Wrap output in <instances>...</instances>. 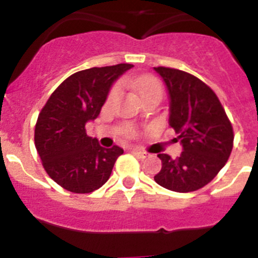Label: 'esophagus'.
<instances>
[{"instance_id": "obj_1", "label": "esophagus", "mask_w": 258, "mask_h": 258, "mask_svg": "<svg viewBox=\"0 0 258 258\" xmlns=\"http://www.w3.org/2000/svg\"><path fill=\"white\" fill-rule=\"evenodd\" d=\"M132 152L134 153V155L138 156L139 158H146L147 157V153L143 152V151H141L139 148H132Z\"/></svg>"}]
</instances>
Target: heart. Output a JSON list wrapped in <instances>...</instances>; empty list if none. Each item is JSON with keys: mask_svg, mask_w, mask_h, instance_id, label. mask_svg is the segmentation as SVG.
<instances>
[{"mask_svg": "<svg viewBox=\"0 0 258 258\" xmlns=\"http://www.w3.org/2000/svg\"><path fill=\"white\" fill-rule=\"evenodd\" d=\"M126 82L132 86H134L136 88H138L141 96H146V94L155 93L161 96L162 94V87L161 84L155 79H151V78L147 77H131L127 78ZM121 94V86L120 84H116L115 87H112L110 94H108V101L116 100L117 97Z\"/></svg>", "mask_w": 258, "mask_h": 258, "instance_id": "heart-1", "label": "heart"}]
</instances>
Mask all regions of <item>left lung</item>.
<instances>
[{"label":"left lung","instance_id":"obj_1","mask_svg":"<svg viewBox=\"0 0 258 258\" xmlns=\"http://www.w3.org/2000/svg\"><path fill=\"white\" fill-rule=\"evenodd\" d=\"M169 94V125L183 152L178 158L158 153L162 167L155 181L172 192H193L209 184L233 150V127L210 87L195 75L170 68H153Z\"/></svg>","mask_w":258,"mask_h":258}]
</instances>
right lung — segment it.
Here are the masks:
<instances>
[{"label": "right lung", "instance_id": "1", "mask_svg": "<svg viewBox=\"0 0 258 258\" xmlns=\"http://www.w3.org/2000/svg\"><path fill=\"white\" fill-rule=\"evenodd\" d=\"M132 63L91 68L70 75L51 94L34 131L35 148L44 170L73 193H91L108 180L124 150L101 147L87 136L86 124L100 115L112 84Z\"/></svg>", "mask_w": 258, "mask_h": 258}]
</instances>
